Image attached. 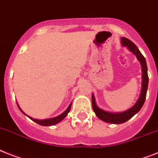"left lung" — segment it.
I'll return each mask as SVG.
<instances>
[{"instance_id":"1","label":"left lung","mask_w":158,"mask_h":158,"mask_svg":"<svg viewBox=\"0 0 158 158\" xmlns=\"http://www.w3.org/2000/svg\"><path fill=\"white\" fill-rule=\"evenodd\" d=\"M121 43L123 46H127V48L136 55L137 59L141 64V67H142V88H141V93H140V98L138 99L136 104L132 108H131L130 109H128V111L120 112V113H111V112H105L104 110L99 108L97 105L95 104V97L92 95V96H91L92 108H93V111L95 112L96 116L100 120H104V122L111 123V124H122V123H124L129 119H131L135 114L137 113L140 111V108H142L144 100H145V98H146L148 83H149L148 69H147L146 61H145L144 57L140 52V50L136 47V45L128 38H122Z\"/></svg>"}]
</instances>
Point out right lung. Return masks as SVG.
I'll use <instances>...</instances> for the list:
<instances>
[{"mask_svg": "<svg viewBox=\"0 0 158 158\" xmlns=\"http://www.w3.org/2000/svg\"><path fill=\"white\" fill-rule=\"evenodd\" d=\"M18 107L19 108V109L21 110V112H22L23 114L24 113L22 111V109L20 108V107L18 106ZM71 104H70V106L68 107V108H67L66 111H65L63 113H62L60 115V116H57V117H54V118H52V119H46V120H36V119H34V118H32V117H30V116H28L29 118H30L34 122H36L37 124H40V125H42V126H50V125H54V124H57V123H59V122H60L61 120H63V118L65 117V116H67V115L68 114V112H70V110H71ZM26 115V114H25Z\"/></svg>", "mask_w": 158, "mask_h": 158, "instance_id": "right-lung-1", "label": "right lung"}]
</instances>
